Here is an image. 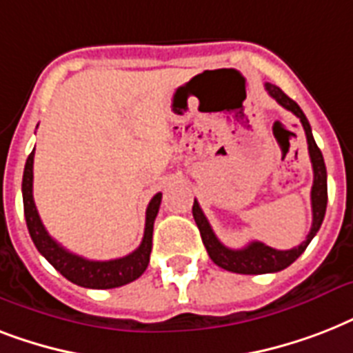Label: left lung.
I'll use <instances>...</instances> for the list:
<instances>
[{"label": "left lung", "instance_id": "obj_1", "mask_svg": "<svg viewBox=\"0 0 353 353\" xmlns=\"http://www.w3.org/2000/svg\"><path fill=\"white\" fill-rule=\"evenodd\" d=\"M265 90L274 101L279 102L280 106L290 110L291 113H295L296 117L301 119L302 128L306 132L307 139V152H310V159H312L313 166V187H312V212L313 221L312 229L307 232L306 240L302 241L301 245L288 249V251H279L273 247L265 245L262 241H251L249 245L243 249H231L225 247L218 240V236L214 234L212 227H210L209 220L205 218L203 210L199 207V203L194 199L192 214L196 220V225L199 229L203 245L209 252L210 260L220 265L225 271H232V273L240 274H263V273H276L282 271L288 265L295 262L296 258L301 256L302 252L306 251V247L310 245V241L313 240V236L317 234L321 225H323L324 214H326V203H328V183H326V165H324L323 154L319 150L315 139H313L312 126L307 122L306 115L301 110V106L295 101H291L290 97L285 95L284 91L276 88L274 84L265 82Z\"/></svg>", "mask_w": 353, "mask_h": 353}]
</instances>
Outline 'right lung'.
Listing matches in <instances>:
<instances>
[{
	"label": "right lung",
	"instance_id": "obj_1",
	"mask_svg": "<svg viewBox=\"0 0 353 353\" xmlns=\"http://www.w3.org/2000/svg\"><path fill=\"white\" fill-rule=\"evenodd\" d=\"M32 163H34V150L30 152L27 163H25L21 192H23V212L27 229H29L30 238L34 241L36 249L40 251L41 256L46 258L57 271H60V274L71 280L73 284L90 288V290H112V288H121V285L137 280L148 268L154 221L157 212H159L163 194L157 192L154 198L150 199L148 209H146L143 241L135 251L130 252L128 256L106 260V262L88 260V258L79 256V254H73L68 249H63L46 231V227L40 220V214L36 210L34 198H32Z\"/></svg>",
	"mask_w": 353,
	"mask_h": 353
}]
</instances>
